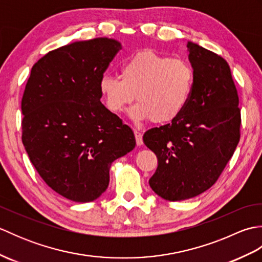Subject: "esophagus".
<instances>
[{"label": "esophagus", "instance_id": "obj_1", "mask_svg": "<svg viewBox=\"0 0 262 262\" xmlns=\"http://www.w3.org/2000/svg\"><path fill=\"white\" fill-rule=\"evenodd\" d=\"M134 135L136 138V144L138 146L143 145V134L140 130H134Z\"/></svg>", "mask_w": 262, "mask_h": 262}]
</instances>
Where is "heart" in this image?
Here are the masks:
<instances>
[{
  "label": "heart",
  "mask_w": 262,
  "mask_h": 262,
  "mask_svg": "<svg viewBox=\"0 0 262 262\" xmlns=\"http://www.w3.org/2000/svg\"><path fill=\"white\" fill-rule=\"evenodd\" d=\"M193 81L194 72L187 60L144 49L121 65L120 76L103 75L99 89L113 114L122 113L136 94L138 102L130 110L133 118L166 124L186 108Z\"/></svg>",
  "instance_id": "b5f03b06"
}]
</instances>
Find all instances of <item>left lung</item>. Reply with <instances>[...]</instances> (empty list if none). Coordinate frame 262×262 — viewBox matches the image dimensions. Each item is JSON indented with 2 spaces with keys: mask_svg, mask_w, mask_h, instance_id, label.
<instances>
[{
  "mask_svg": "<svg viewBox=\"0 0 262 262\" xmlns=\"http://www.w3.org/2000/svg\"><path fill=\"white\" fill-rule=\"evenodd\" d=\"M187 47L194 81L186 108L170 124L143 136L158 158L149 186L170 202L196 197L213 186L241 136V109L229 64L197 43L189 41Z\"/></svg>",
  "mask_w": 262,
  "mask_h": 262,
  "instance_id": "8db88e82",
  "label": "left lung"
}]
</instances>
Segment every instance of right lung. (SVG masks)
I'll use <instances>...</instances> for the list:
<instances>
[{
    "instance_id": "right-lung-1",
    "label": "right lung",
    "mask_w": 262,
    "mask_h": 262,
    "mask_svg": "<svg viewBox=\"0 0 262 262\" xmlns=\"http://www.w3.org/2000/svg\"><path fill=\"white\" fill-rule=\"evenodd\" d=\"M120 49L110 38L69 43L39 59L26 84L22 143L42 180L73 202L101 196L111 163L136 145L130 128L100 101V80Z\"/></svg>"
}]
</instances>
